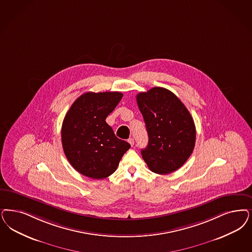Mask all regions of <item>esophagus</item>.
Listing matches in <instances>:
<instances>
[{
	"instance_id": "34e87169",
	"label": "esophagus",
	"mask_w": 252,
	"mask_h": 252,
	"mask_svg": "<svg viewBox=\"0 0 252 252\" xmlns=\"http://www.w3.org/2000/svg\"><path fill=\"white\" fill-rule=\"evenodd\" d=\"M128 142L130 143L131 146H133L134 145V139H132V138L128 139Z\"/></svg>"
}]
</instances>
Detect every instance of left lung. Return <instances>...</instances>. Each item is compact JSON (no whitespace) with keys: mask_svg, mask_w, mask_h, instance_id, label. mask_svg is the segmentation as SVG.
I'll use <instances>...</instances> for the list:
<instances>
[{"mask_svg":"<svg viewBox=\"0 0 252 252\" xmlns=\"http://www.w3.org/2000/svg\"><path fill=\"white\" fill-rule=\"evenodd\" d=\"M148 132L147 147L141 156L151 171L171 173L188 160L195 145V126L181 99L164 87L137 95Z\"/></svg>","mask_w":252,"mask_h":252,"instance_id":"8db88e82","label":"left lung"}]
</instances>
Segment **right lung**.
Segmentation results:
<instances>
[{
    "label": "right lung",
    "instance_id": "right-lung-1",
    "mask_svg": "<svg viewBox=\"0 0 252 252\" xmlns=\"http://www.w3.org/2000/svg\"><path fill=\"white\" fill-rule=\"evenodd\" d=\"M122 97L120 92H87L65 115L61 128L63 151L69 164L84 176L95 180L109 177L130 148L105 121Z\"/></svg>",
    "mask_w": 252,
    "mask_h": 252
}]
</instances>
